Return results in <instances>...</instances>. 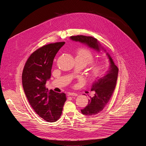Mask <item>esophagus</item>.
Returning <instances> with one entry per match:
<instances>
[{"mask_svg": "<svg viewBox=\"0 0 146 146\" xmlns=\"http://www.w3.org/2000/svg\"><path fill=\"white\" fill-rule=\"evenodd\" d=\"M68 96H77L78 95L77 94L74 93V92H68L67 94Z\"/></svg>", "mask_w": 146, "mask_h": 146, "instance_id": "1", "label": "esophagus"}]
</instances>
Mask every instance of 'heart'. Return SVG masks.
I'll use <instances>...</instances> for the list:
<instances>
[{"label":"heart","mask_w":146,"mask_h":146,"mask_svg":"<svg viewBox=\"0 0 146 146\" xmlns=\"http://www.w3.org/2000/svg\"><path fill=\"white\" fill-rule=\"evenodd\" d=\"M84 64L85 66L94 61L95 55L92 51L86 48H80L76 52V58ZM108 66L103 62L92 64L88 69V77L90 80L95 81L103 77L106 73Z\"/></svg>","instance_id":"obj_1"}]
</instances>
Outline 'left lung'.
Masks as SVG:
<instances>
[{
    "label": "left lung",
    "mask_w": 146,
    "mask_h": 146,
    "mask_svg": "<svg viewBox=\"0 0 146 146\" xmlns=\"http://www.w3.org/2000/svg\"><path fill=\"white\" fill-rule=\"evenodd\" d=\"M70 38L72 40L86 44L98 51H99L100 48L103 50L97 39L92 36L77 35L71 36ZM107 55L110 62L109 70L105 76L95 80L93 83L91 90L94 91L95 94L93 97H90L87 106L81 110V113L84 115L92 116L101 112L109 102L115 88L118 69L114 64L110 55L108 53H107Z\"/></svg>",
    "instance_id": "1"
}]
</instances>
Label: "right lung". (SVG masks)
I'll list each match as a JSON object with an SVG mask.
<instances>
[{
  "mask_svg": "<svg viewBox=\"0 0 146 146\" xmlns=\"http://www.w3.org/2000/svg\"><path fill=\"white\" fill-rule=\"evenodd\" d=\"M65 43H51L36 50L28 58L22 74L23 86L31 106L39 117L50 122L60 118L66 100L65 94L46 87L54 57Z\"/></svg>",
  "mask_w": 146,
  "mask_h": 146,
  "instance_id": "obj_1",
  "label": "right lung"
}]
</instances>
